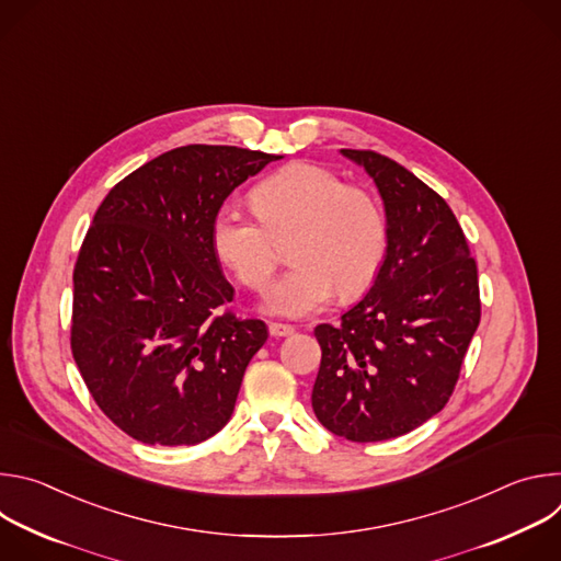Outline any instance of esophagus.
<instances>
[{
  "label": "esophagus",
  "mask_w": 561,
  "mask_h": 561,
  "mask_svg": "<svg viewBox=\"0 0 561 561\" xmlns=\"http://www.w3.org/2000/svg\"><path fill=\"white\" fill-rule=\"evenodd\" d=\"M268 331H271L273 337H288V335L295 333V329L290 324H279V322H271Z\"/></svg>",
  "instance_id": "34e87169"
}]
</instances>
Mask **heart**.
Instances as JSON below:
<instances>
[{
    "label": "heart",
    "mask_w": 561,
    "mask_h": 561,
    "mask_svg": "<svg viewBox=\"0 0 561 561\" xmlns=\"http://www.w3.org/2000/svg\"><path fill=\"white\" fill-rule=\"evenodd\" d=\"M244 215L221 206L210 224L217 260L251 290L262 293L279 262L277 242L295 230L288 255L295 262L268 290L266 308L284 317L322 310L340 290L362 295L377 277L388 228L379 202L327 167L295 162L262 180Z\"/></svg>",
    "instance_id": "heart-1"
}]
</instances>
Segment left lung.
I'll return each mask as SVG.
<instances>
[{
  "instance_id": "1",
  "label": "left lung",
  "mask_w": 561,
  "mask_h": 561,
  "mask_svg": "<svg viewBox=\"0 0 561 561\" xmlns=\"http://www.w3.org/2000/svg\"><path fill=\"white\" fill-rule=\"evenodd\" d=\"M373 178L388 247L373 288L319 324L322 364L312 411L351 442L392 439L450 399L482 317L477 264L450 206L411 171L375 150H342Z\"/></svg>"
}]
</instances>
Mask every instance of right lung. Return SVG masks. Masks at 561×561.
I'll return each instance as SVG.
<instances>
[{"label": "right lung", "instance_id": "add662e5", "mask_svg": "<svg viewBox=\"0 0 561 561\" xmlns=\"http://www.w3.org/2000/svg\"><path fill=\"white\" fill-rule=\"evenodd\" d=\"M282 154L191 144L100 204L72 273L70 348L102 413L144 444L193 446L226 426L268 340L232 301L210 247L224 199Z\"/></svg>", "mask_w": 561, "mask_h": 561}]
</instances>
